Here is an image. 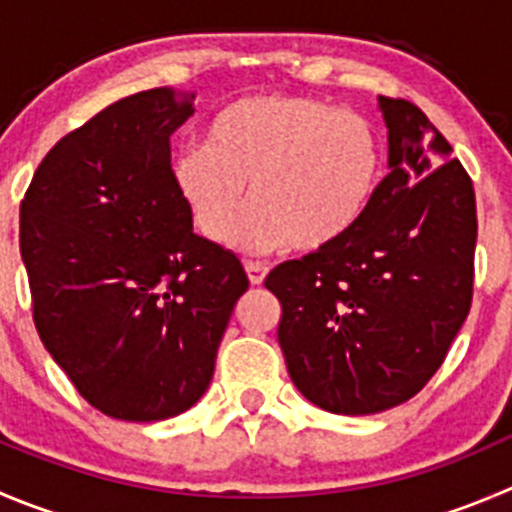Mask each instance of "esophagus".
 Here are the masks:
<instances>
[{
    "instance_id": "1",
    "label": "esophagus",
    "mask_w": 512,
    "mask_h": 512,
    "mask_svg": "<svg viewBox=\"0 0 512 512\" xmlns=\"http://www.w3.org/2000/svg\"><path fill=\"white\" fill-rule=\"evenodd\" d=\"M246 274H248V281H251L253 286H261L266 281V274H269V266L259 264V261H248Z\"/></svg>"
}]
</instances>
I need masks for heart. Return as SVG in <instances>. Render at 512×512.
<instances>
[{
	"label": "heart",
	"mask_w": 512,
	"mask_h": 512,
	"mask_svg": "<svg viewBox=\"0 0 512 512\" xmlns=\"http://www.w3.org/2000/svg\"><path fill=\"white\" fill-rule=\"evenodd\" d=\"M384 148L367 118L301 95H251L223 107L208 143L173 160V180L198 231L238 243L321 251L359 226L379 193Z\"/></svg>",
	"instance_id": "heart-1"
}]
</instances>
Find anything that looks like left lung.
I'll list each match as a JSON object with an SVG mask.
<instances>
[{
    "label": "left lung",
    "instance_id": "1",
    "mask_svg": "<svg viewBox=\"0 0 512 512\" xmlns=\"http://www.w3.org/2000/svg\"><path fill=\"white\" fill-rule=\"evenodd\" d=\"M389 173L349 236L279 264V344L291 382L334 415L415 397L472 304L478 211L467 170L410 100L379 97Z\"/></svg>",
    "mask_w": 512,
    "mask_h": 512
}]
</instances>
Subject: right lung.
I'll return each instance as SVG.
<instances>
[{
  "instance_id": "right-lung-1",
  "label": "right lung",
  "mask_w": 512,
  "mask_h": 512,
  "mask_svg": "<svg viewBox=\"0 0 512 512\" xmlns=\"http://www.w3.org/2000/svg\"><path fill=\"white\" fill-rule=\"evenodd\" d=\"M193 95L170 87L107 105L34 170L19 251L42 344L102 415L158 422L208 389L248 276L193 233L170 168V135Z\"/></svg>"
}]
</instances>
